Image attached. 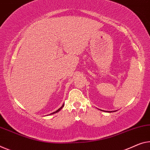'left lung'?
Segmentation results:
<instances>
[{"mask_svg": "<svg viewBox=\"0 0 150 150\" xmlns=\"http://www.w3.org/2000/svg\"><path fill=\"white\" fill-rule=\"evenodd\" d=\"M115 111H117V110H113V112H115ZM107 112H112V111H107Z\"/></svg>", "mask_w": 150, "mask_h": 150, "instance_id": "obj_1", "label": "left lung"}]
</instances>
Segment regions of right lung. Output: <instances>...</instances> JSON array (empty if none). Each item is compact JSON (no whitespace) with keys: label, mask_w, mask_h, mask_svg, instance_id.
<instances>
[{"label":"right lung","mask_w":150,"mask_h":150,"mask_svg":"<svg viewBox=\"0 0 150 150\" xmlns=\"http://www.w3.org/2000/svg\"><path fill=\"white\" fill-rule=\"evenodd\" d=\"M64 104H63V105H62V107H60V108H59V109H57V110H56V111H55V112H52V113H50V115H52V114H54V113H56V112H59V110H60L62 109V108H63L64 107Z\"/></svg>","instance_id":"obj_1"}]
</instances>
